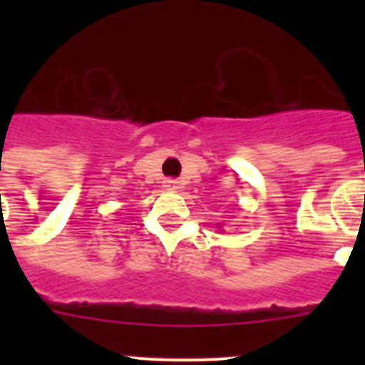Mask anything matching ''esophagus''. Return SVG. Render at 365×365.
Segmentation results:
<instances>
[{
    "label": "esophagus",
    "instance_id": "obj_1",
    "mask_svg": "<svg viewBox=\"0 0 365 365\" xmlns=\"http://www.w3.org/2000/svg\"><path fill=\"white\" fill-rule=\"evenodd\" d=\"M164 190H168V192H175V190H179V180L175 179H166L164 180Z\"/></svg>",
    "mask_w": 365,
    "mask_h": 365
}]
</instances>
